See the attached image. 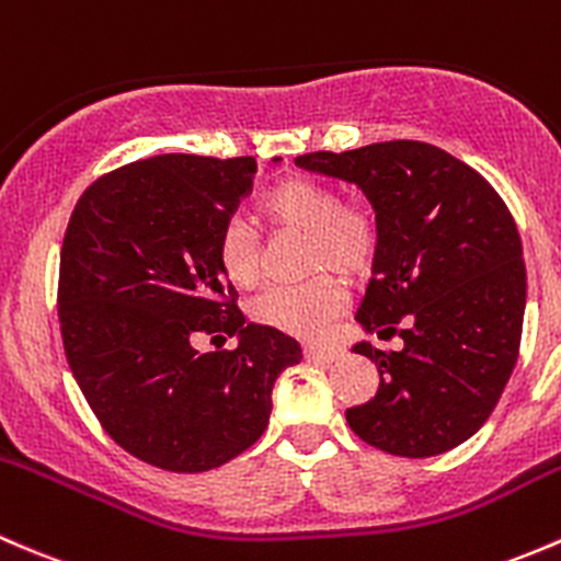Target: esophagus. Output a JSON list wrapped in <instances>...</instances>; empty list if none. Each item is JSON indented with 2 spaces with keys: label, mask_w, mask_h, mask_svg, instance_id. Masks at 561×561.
Masks as SVG:
<instances>
[{
  "label": "esophagus",
  "mask_w": 561,
  "mask_h": 561,
  "mask_svg": "<svg viewBox=\"0 0 561 561\" xmlns=\"http://www.w3.org/2000/svg\"><path fill=\"white\" fill-rule=\"evenodd\" d=\"M343 351L337 345H321V343H305V359L308 362H321V365H329V362L340 359Z\"/></svg>",
  "instance_id": "1"
}]
</instances>
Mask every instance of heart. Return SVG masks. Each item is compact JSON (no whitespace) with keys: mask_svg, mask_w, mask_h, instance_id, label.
<instances>
[{"mask_svg":"<svg viewBox=\"0 0 561 561\" xmlns=\"http://www.w3.org/2000/svg\"><path fill=\"white\" fill-rule=\"evenodd\" d=\"M270 232L305 234L308 273L334 270L345 278H359L373 267L380 245V224L362 199H340L332 183L316 178H286L267 188L253 210ZM218 264L234 288H256L262 259L256 238L242 224H229L218 238ZM343 288L332 275H316L299 286H275L253 302V319L264 327L313 337L343 310Z\"/></svg>","mask_w":561,"mask_h":561,"instance_id":"obj_1","label":"heart"}]
</instances>
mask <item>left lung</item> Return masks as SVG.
Segmentation results:
<instances>
[{"instance_id":"obj_1","label":"left lung","mask_w":561,"mask_h":561,"mask_svg":"<svg viewBox=\"0 0 561 561\" xmlns=\"http://www.w3.org/2000/svg\"><path fill=\"white\" fill-rule=\"evenodd\" d=\"M297 164L365 192L380 245L356 321L405 343L354 345L380 386L345 410L348 426L394 456L451 451L486 424L518 359L527 267L511 210L481 172L430 142L316 151Z\"/></svg>"}]
</instances>
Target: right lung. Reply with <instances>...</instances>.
Instances as JSON below:
<instances>
[{
    "instance_id": "1",
    "label": "right lung",
    "mask_w": 561,
    "mask_h": 561,
    "mask_svg": "<svg viewBox=\"0 0 561 561\" xmlns=\"http://www.w3.org/2000/svg\"><path fill=\"white\" fill-rule=\"evenodd\" d=\"M253 172V156L131 161L96 178L67 224L69 369L107 435L161 470L205 472L251 448L270 424L275 380L302 359L280 329L245 323L218 264ZM199 333L238 336L239 348L199 355Z\"/></svg>"
}]
</instances>
